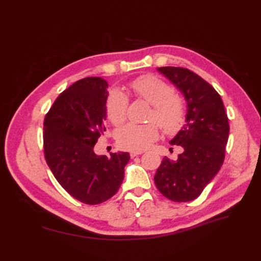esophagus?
Returning <instances> with one entry per match:
<instances>
[{"label": "esophagus", "mask_w": 261, "mask_h": 261, "mask_svg": "<svg viewBox=\"0 0 261 261\" xmlns=\"http://www.w3.org/2000/svg\"><path fill=\"white\" fill-rule=\"evenodd\" d=\"M141 153H143V151H132L130 152V156L132 158H135V156H137V155H139Z\"/></svg>", "instance_id": "34e87169"}]
</instances>
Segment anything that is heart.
I'll list each match as a JSON object with an SVG mask.
<instances>
[{"label":"heart","instance_id":"obj_1","mask_svg":"<svg viewBox=\"0 0 261 261\" xmlns=\"http://www.w3.org/2000/svg\"><path fill=\"white\" fill-rule=\"evenodd\" d=\"M137 97L152 106L149 121H155L167 134L177 133L185 123L186 107L184 101L176 97L174 87L155 76H143L130 85ZM128 99L126 94L114 89L110 92L106 103L107 116L113 125H121L126 120ZM158 137V126L153 123L139 125L127 124L117 134V141L124 149L143 151Z\"/></svg>","mask_w":261,"mask_h":261}]
</instances>
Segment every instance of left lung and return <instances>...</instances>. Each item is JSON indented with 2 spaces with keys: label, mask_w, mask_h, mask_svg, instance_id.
<instances>
[{
  "label": "left lung",
  "mask_w": 261,
  "mask_h": 261,
  "mask_svg": "<svg viewBox=\"0 0 261 261\" xmlns=\"http://www.w3.org/2000/svg\"><path fill=\"white\" fill-rule=\"evenodd\" d=\"M186 101L185 124L170 140L181 147L176 160L164 156L154 183L167 198L185 202L196 199L217 175L224 161L227 144V115L220 94L192 70L183 67H158Z\"/></svg>",
  "instance_id": "left-lung-1"
}]
</instances>
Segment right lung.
Listing matches in <instances>:
<instances>
[{"mask_svg":"<svg viewBox=\"0 0 261 261\" xmlns=\"http://www.w3.org/2000/svg\"><path fill=\"white\" fill-rule=\"evenodd\" d=\"M108 87L101 77L76 82L54 101L43 124L46 163L62 187L87 204L101 203L116 194L130 159L128 152L109 156L94 152L106 132Z\"/></svg>","mask_w":261,"mask_h":261,"instance_id":"add662e5","label":"right lung"}]
</instances>
